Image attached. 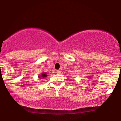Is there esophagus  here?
Wrapping results in <instances>:
<instances>
[{"instance_id": "esophagus-1", "label": "esophagus", "mask_w": 121, "mask_h": 121, "mask_svg": "<svg viewBox=\"0 0 121 121\" xmlns=\"http://www.w3.org/2000/svg\"><path fill=\"white\" fill-rule=\"evenodd\" d=\"M56 73L57 74H60L61 73V71L60 70H57L56 71Z\"/></svg>"}]
</instances>
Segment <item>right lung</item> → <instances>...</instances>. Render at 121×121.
<instances>
[{
    "label": "right lung",
    "instance_id": "right-lung-1",
    "mask_svg": "<svg viewBox=\"0 0 121 121\" xmlns=\"http://www.w3.org/2000/svg\"><path fill=\"white\" fill-rule=\"evenodd\" d=\"M42 78H44V77H47V74H46V73H43V74H42ZM39 78H40V77H39Z\"/></svg>",
    "mask_w": 121,
    "mask_h": 121
}]
</instances>
